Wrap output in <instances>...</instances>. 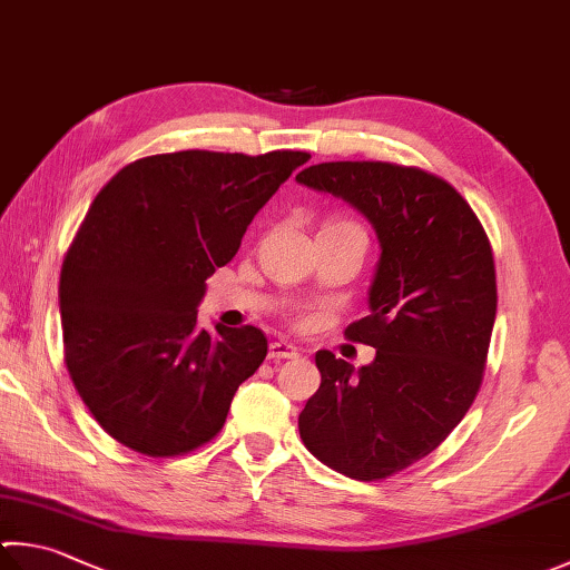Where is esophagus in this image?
I'll use <instances>...</instances> for the list:
<instances>
[{"instance_id":"34e87169","label":"esophagus","mask_w":570,"mask_h":570,"mask_svg":"<svg viewBox=\"0 0 570 570\" xmlns=\"http://www.w3.org/2000/svg\"><path fill=\"white\" fill-rule=\"evenodd\" d=\"M297 347L293 342H285V340H275L271 342V360L281 362V360H295L297 357Z\"/></svg>"}]
</instances>
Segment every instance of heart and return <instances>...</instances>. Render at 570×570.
<instances>
[{"instance_id":"obj_1","label":"heart","mask_w":570,"mask_h":570,"mask_svg":"<svg viewBox=\"0 0 570 570\" xmlns=\"http://www.w3.org/2000/svg\"><path fill=\"white\" fill-rule=\"evenodd\" d=\"M350 225H352V223H350Z\"/></svg>"}]
</instances>
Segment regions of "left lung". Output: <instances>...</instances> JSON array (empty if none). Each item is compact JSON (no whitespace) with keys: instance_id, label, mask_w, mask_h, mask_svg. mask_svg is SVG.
<instances>
[{"instance_id":"obj_1","label":"left lung","mask_w":570,"mask_h":570,"mask_svg":"<svg viewBox=\"0 0 570 570\" xmlns=\"http://www.w3.org/2000/svg\"><path fill=\"white\" fill-rule=\"evenodd\" d=\"M295 180L347 200L380 240L370 315L345 330L377 354L360 370L315 354L322 382L299 436L340 474L386 479L432 454L474 402L497 320L491 245L456 188L422 168L335 160Z\"/></svg>"}]
</instances>
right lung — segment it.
<instances>
[{"label": "right lung", "instance_id": "obj_1", "mask_svg": "<svg viewBox=\"0 0 570 570\" xmlns=\"http://www.w3.org/2000/svg\"><path fill=\"white\" fill-rule=\"evenodd\" d=\"M305 151H178L124 166L94 198L63 257V360L116 442L180 456L216 436L267 354L257 327H198L216 267Z\"/></svg>", "mask_w": 570, "mask_h": 570}]
</instances>
